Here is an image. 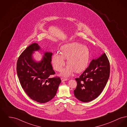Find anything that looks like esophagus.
<instances>
[{
	"label": "esophagus",
	"mask_w": 127,
	"mask_h": 127,
	"mask_svg": "<svg viewBox=\"0 0 127 127\" xmlns=\"http://www.w3.org/2000/svg\"><path fill=\"white\" fill-rule=\"evenodd\" d=\"M61 81H62V82H64V81H67V78H62L61 79Z\"/></svg>",
	"instance_id": "1"
}]
</instances>
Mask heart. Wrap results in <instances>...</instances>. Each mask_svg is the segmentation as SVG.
<instances>
[{
	"label": "heart",
	"instance_id": "b5f03b06",
	"mask_svg": "<svg viewBox=\"0 0 127 127\" xmlns=\"http://www.w3.org/2000/svg\"><path fill=\"white\" fill-rule=\"evenodd\" d=\"M60 54H54L52 64L56 70L60 71L65 64L64 59H67L68 66L62 71V76H68L74 71L81 73L88 67L90 51L87 46L77 42L69 43L60 47Z\"/></svg>",
	"mask_w": 127,
	"mask_h": 127
}]
</instances>
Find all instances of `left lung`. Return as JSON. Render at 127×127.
Masks as SVG:
<instances>
[{"mask_svg":"<svg viewBox=\"0 0 127 127\" xmlns=\"http://www.w3.org/2000/svg\"><path fill=\"white\" fill-rule=\"evenodd\" d=\"M109 75V61L104 53L92 60L82 74L75 79L77 85L74 90L75 96L83 102L95 99L104 89Z\"/></svg>","mask_w":127,"mask_h":127,"instance_id":"1","label":"left lung"}]
</instances>
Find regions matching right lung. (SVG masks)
<instances>
[{"mask_svg":"<svg viewBox=\"0 0 127 127\" xmlns=\"http://www.w3.org/2000/svg\"><path fill=\"white\" fill-rule=\"evenodd\" d=\"M40 49L37 43L28 46L21 54L17 62V73L21 85L27 95L40 103H46L56 95L61 82L55 74L51 64L52 53H45L42 60L37 62L32 53Z\"/></svg>","mask_w":127,"mask_h":127,"instance_id":"add662e5","label":"right lung"}]
</instances>
